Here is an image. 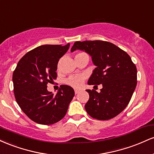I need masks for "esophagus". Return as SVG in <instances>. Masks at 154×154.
<instances>
[{
	"instance_id": "34e87169",
	"label": "esophagus",
	"mask_w": 154,
	"mask_h": 154,
	"mask_svg": "<svg viewBox=\"0 0 154 154\" xmlns=\"http://www.w3.org/2000/svg\"><path fill=\"white\" fill-rule=\"evenodd\" d=\"M79 91H79V90H77V89H75V94H77V93H78Z\"/></svg>"
}]
</instances>
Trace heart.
I'll use <instances>...</instances> for the list:
<instances>
[{
	"label": "heart",
	"mask_w": 154,
	"mask_h": 154,
	"mask_svg": "<svg viewBox=\"0 0 154 154\" xmlns=\"http://www.w3.org/2000/svg\"><path fill=\"white\" fill-rule=\"evenodd\" d=\"M83 56H88V55L84 52H79L76 55L75 58ZM85 77L84 75H74L69 77V78L66 79V82L67 84L72 86V87L79 88L80 86H82V85L83 84V82H84L85 81Z\"/></svg>",
	"instance_id": "heart-1"
}]
</instances>
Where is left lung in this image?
Listing matches in <instances>:
<instances>
[{
  "mask_svg": "<svg viewBox=\"0 0 154 154\" xmlns=\"http://www.w3.org/2000/svg\"><path fill=\"white\" fill-rule=\"evenodd\" d=\"M77 49L91 55L96 66L88 84L103 86L100 93L86 91L90 96L85 106L86 111L98 120L115 117L128 105L137 85L135 64L125 51L107 41H77L71 51Z\"/></svg>",
  "mask_w": 154,
  "mask_h": 154,
  "instance_id": "1",
  "label": "left lung"
}]
</instances>
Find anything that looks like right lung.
Listing matches in <instances>:
<instances>
[{
    "label": "right lung",
    "mask_w": 154,
    "mask_h": 154,
    "mask_svg": "<svg viewBox=\"0 0 154 154\" xmlns=\"http://www.w3.org/2000/svg\"><path fill=\"white\" fill-rule=\"evenodd\" d=\"M69 43L43 45L27 52L19 60L13 73L14 96L28 117L40 125H53L66 115L75 91L62 85L54 95L48 91V83L57 77L59 59L66 53Z\"/></svg>",
    "instance_id": "obj_1"
}]
</instances>
